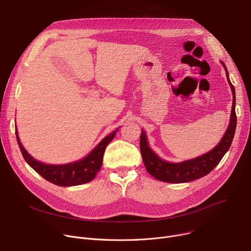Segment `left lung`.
Instances as JSON below:
<instances>
[{
  "label": "left lung",
  "instance_id": "8db88e82",
  "mask_svg": "<svg viewBox=\"0 0 251 251\" xmlns=\"http://www.w3.org/2000/svg\"><path fill=\"white\" fill-rule=\"evenodd\" d=\"M226 69L227 80L232 91L233 102L231 108L230 123L220 143L210 151L193 159L185 160L178 163H172L158 157L149 147L147 135L144 129L141 134V152L146 169L154 178L171 183H181L196 180L208 175L219 163L221 158L229 150L236 128V114H235V91L230 82L227 69L224 63H221Z\"/></svg>",
  "mask_w": 251,
  "mask_h": 251
}]
</instances>
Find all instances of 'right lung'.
Listing matches in <instances>:
<instances>
[{"label":"right lung","mask_w":251,"mask_h":251,"mask_svg":"<svg viewBox=\"0 0 251 251\" xmlns=\"http://www.w3.org/2000/svg\"><path fill=\"white\" fill-rule=\"evenodd\" d=\"M118 130L119 128L106 135L86 157L72 163L61 165L46 164L38 161L33 156H31L30 153H27V151L22 146L17 129L16 136L19 148L25 160L34 171H36L45 179L55 185L74 186L90 182L96 177L97 174L100 170L104 150L106 146L113 141Z\"/></svg>","instance_id":"1"}]
</instances>
